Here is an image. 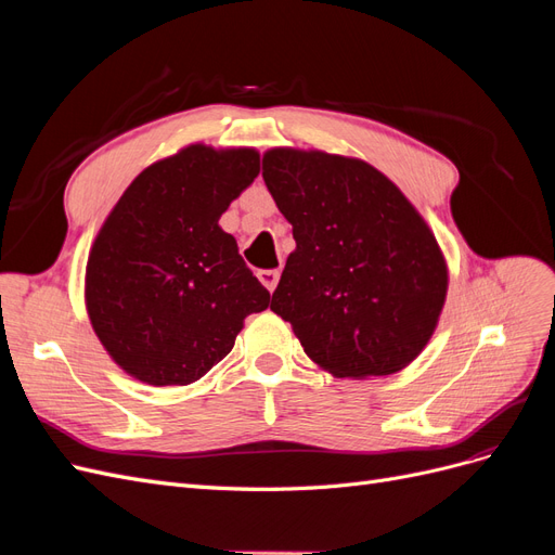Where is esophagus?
I'll return each instance as SVG.
<instances>
[{
	"label": "esophagus",
	"instance_id": "obj_1",
	"mask_svg": "<svg viewBox=\"0 0 555 555\" xmlns=\"http://www.w3.org/2000/svg\"><path fill=\"white\" fill-rule=\"evenodd\" d=\"M257 278L261 280V284H263V287H266L268 292H273V289L278 287L280 271H278V268H263V271L257 273Z\"/></svg>",
	"mask_w": 555,
	"mask_h": 555
}]
</instances>
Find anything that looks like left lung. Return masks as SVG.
Returning a JSON list of instances; mask_svg holds the SVG:
<instances>
[{
  "instance_id": "8db88e82",
  "label": "left lung",
  "mask_w": 555,
  "mask_h": 555,
  "mask_svg": "<svg viewBox=\"0 0 555 555\" xmlns=\"http://www.w3.org/2000/svg\"><path fill=\"white\" fill-rule=\"evenodd\" d=\"M263 180L294 227L271 310L335 377H382L426 347L447 296L438 241L371 164L278 147Z\"/></svg>"
}]
</instances>
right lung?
<instances>
[{"label": "right lung", "mask_w": 555, "mask_h": 555, "mask_svg": "<svg viewBox=\"0 0 555 555\" xmlns=\"http://www.w3.org/2000/svg\"><path fill=\"white\" fill-rule=\"evenodd\" d=\"M259 176L249 147L190 145L133 180L92 245L86 300L117 365L153 386L204 377L271 294L220 217Z\"/></svg>", "instance_id": "1"}]
</instances>
